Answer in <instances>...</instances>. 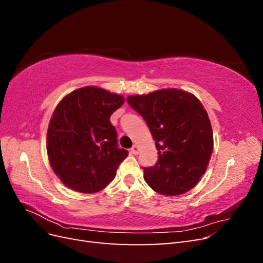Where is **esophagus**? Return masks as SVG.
<instances>
[{
  "label": "esophagus",
  "instance_id": "1",
  "mask_svg": "<svg viewBox=\"0 0 263 263\" xmlns=\"http://www.w3.org/2000/svg\"><path fill=\"white\" fill-rule=\"evenodd\" d=\"M130 151H132V154L137 155V154L139 153V146H138V145H134V146L130 148Z\"/></svg>",
  "mask_w": 263,
  "mask_h": 263
}]
</instances>
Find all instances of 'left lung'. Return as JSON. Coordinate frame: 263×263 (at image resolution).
<instances>
[{"label":"left lung","mask_w":263,"mask_h":263,"mask_svg":"<svg viewBox=\"0 0 263 263\" xmlns=\"http://www.w3.org/2000/svg\"><path fill=\"white\" fill-rule=\"evenodd\" d=\"M128 104L146 121L158 150V161L144 168L155 192L176 196L193 189L208 169L214 148L208 112L194 94L161 89L129 95Z\"/></svg>","instance_id":"8db88e82"}]
</instances>
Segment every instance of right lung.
Segmentation results:
<instances>
[{
    "label": "right lung",
    "mask_w": 263,
    "mask_h": 263,
    "mask_svg": "<svg viewBox=\"0 0 263 263\" xmlns=\"http://www.w3.org/2000/svg\"><path fill=\"white\" fill-rule=\"evenodd\" d=\"M124 102L123 95L92 85L67 94L55 106L47 130V155L66 186L91 194L114 180L128 153L117 147L109 117Z\"/></svg>",
    "instance_id": "right-lung-1"
}]
</instances>
